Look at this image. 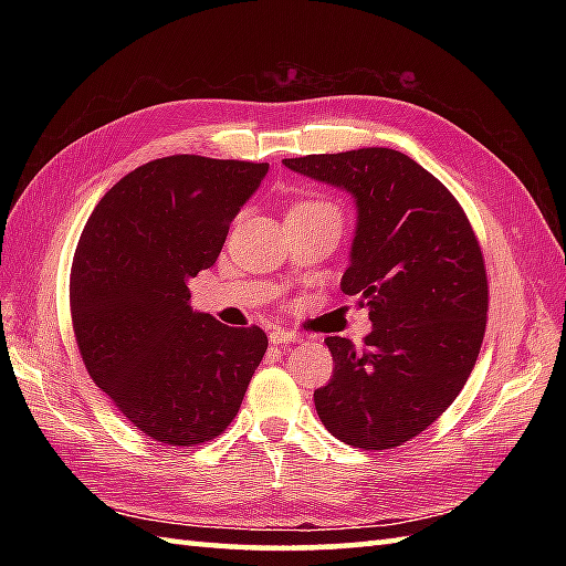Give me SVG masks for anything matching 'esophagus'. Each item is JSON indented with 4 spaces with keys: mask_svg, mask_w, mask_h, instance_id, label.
I'll list each match as a JSON object with an SVG mask.
<instances>
[{
    "mask_svg": "<svg viewBox=\"0 0 566 566\" xmlns=\"http://www.w3.org/2000/svg\"><path fill=\"white\" fill-rule=\"evenodd\" d=\"M270 343L272 345H282V343H302V335L286 328H274L270 331Z\"/></svg>",
    "mask_w": 566,
    "mask_h": 566,
    "instance_id": "obj_1",
    "label": "esophagus"
}]
</instances>
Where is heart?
Masks as SVG:
<instances>
[{
    "label": "heart",
    "mask_w": 566,
    "mask_h": 566,
    "mask_svg": "<svg viewBox=\"0 0 566 566\" xmlns=\"http://www.w3.org/2000/svg\"><path fill=\"white\" fill-rule=\"evenodd\" d=\"M321 207L333 209L331 203H326V201H314V199H311V201H298V203H294L292 209H321Z\"/></svg>",
    "instance_id": "heart-1"
}]
</instances>
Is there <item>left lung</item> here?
Segmentation results:
<instances>
[{
    "instance_id": "1",
    "label": "left lung",
    "mask_w": 566,
    "mask_h": 566,
    "mask_svg": "<svg viewBox=\"0 0 566 566\" xmlns=\"http://www.w3.org/2000/svg\"><path fill=\"white\" fill-rule=\"evenodd\" d=\"M350 191L357 228L340 290L369 308L363 347L326 338L333 377L314 391L345 444L391 450L448 411L482 350L489 284L479 240L448 187L408 155L359 148L282 160Z\"/></svg>"
}]
</instances>
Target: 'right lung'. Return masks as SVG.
Here are the masks:
<instances>
[{
	"label": "right lung",
	"mask_w": 566,
	"mask_h": 566,
	"mask_svg": "<svg viewBox=\"0 0 566 566\" xmlns=\"http://www.w3.org/2000/svg\"><path fill=\"white\" fill-rule=\"evenodd\" d=\"M268 163L170 155L106 191L72 258L70 311L94 384L148 438L209 442L235 418L268 350L262 328H228L189 306Z\"/></svg>",
	"instance_id": "add662e5"
}]
</instances>
